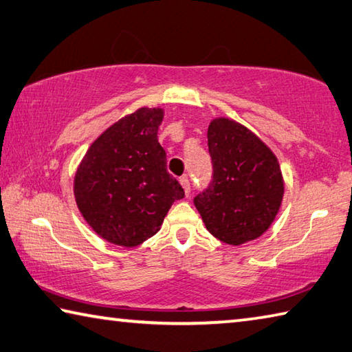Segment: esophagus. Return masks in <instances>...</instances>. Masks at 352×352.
I'll list each match as a JSON object with an SVG mask.
<instances>
[{"mask_svg": "<svg viewBox=\"0 0 352 352\" xmlns=\"http://www.w3.org/2000/svg\"><path fill=\"white\" fill-rule=\"evenodd\" d=\"M180 183H182V186L184 189V194H186V197H189V194H190V182H189V178L186 175L180 178Z\"/></svg>", "mask_w": 352, "mask_h": 352, "instance_id": "34e87169", "label": "esophagus"}]
</instances>
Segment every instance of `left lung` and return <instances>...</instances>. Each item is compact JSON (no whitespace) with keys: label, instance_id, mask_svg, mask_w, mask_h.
Listing matches in <instances>:
<instances>
[{"label":"left lung","instance_id":"8db88e82","mask_svg":"<svg viewBox=\"0 0 352 352\" xmlns=\"http://www.w3.org/2000/svg\"><path fill=\"white\" fill-rule=\"evenodd\" d=\"M208 148L212 182L194 198L206 229L235 246L260 237L283 198L276 155L248 127L228 118L209 124Z\"/></svg>","mask_w":352,"mask_h":352}]
</instances>
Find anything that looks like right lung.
<instances>
[{
	"instance_id": "1",
	"label": "right lung",
	"mask_w": 352,
	"mask_h": 352,
	"mask_svg": "<svg viewBox=\"0 0 352 352\" xmlns=\"http://www.w3.org/2000/svg\"><path fill=\"white\" fill-rule=\"evenodd\" d=\"M163 111L142 107L95 140L75 175V200L95 232L132 248L158 232L184 190L158 143Z\"/></svg>"
}]
</instances>
